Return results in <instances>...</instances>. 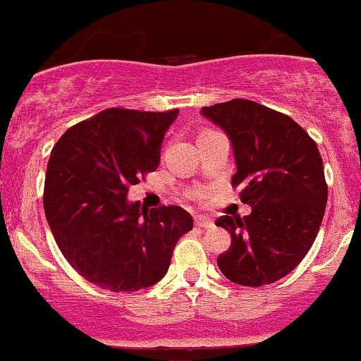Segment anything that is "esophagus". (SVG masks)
I'll return each instance as SVG.
<instances>
[{"instance_id": "esophagus-1", "label": "esophagus", "mask_w": 361, "mask_h": 361, "mask_svg": "<svg viewBox=\"0 0 361 361\" xmlns=\"http://www.w3.org/2000/svg\"><path fill=\"white\" fill-rule=\"evenodd\" d=\"M195 224L198 228H212L214 226V221L212 219H209V217H205V216H196L195 217Z\"/></svg>"}]
</instances>
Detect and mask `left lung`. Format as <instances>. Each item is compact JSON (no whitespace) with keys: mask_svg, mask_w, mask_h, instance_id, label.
Returning a JSON list of instances; mask_svg holds the SVG:
<instances>
[{"mask_svg":"<svg viewBox=\"0 0 361 361\" xmlns=\"http://www.w3.org/2000/svg\"><path fill=\"white\" fill-rule=\"evenodd\" d=\"M202 116L230 138L237 163L231 184L240 185V200L251 205L249 216L216 221L231 235L217 267L240 286L276 283L305 258L326 209L316 142L290 116L251 99L203 106Z\"/></svg>","mask_w":361,"mask_h":361,"instance_id":"1","label":"left lung"}]
</instances>
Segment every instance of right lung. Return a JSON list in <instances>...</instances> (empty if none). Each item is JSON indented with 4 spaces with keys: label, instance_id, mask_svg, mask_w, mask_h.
Segmentation results:
<instances>
[{
    "label": "right lung",
    "instance_id": "1",
    "mask_svg": "<svg viewBox=\"0 0 361 361\" xmlns=\"http://www.w3.org/2000/svg\"><path fill=\"white\" fill-rule=\"evenodd\" d=\"M177 116L106 109L71 126L52 149L45 217L66 262L103 290L138 291L161 281L177 240L192 230L180 207L144 210L126 196L158 169Z\"/></svg>",
    "mask_w": 361,
    "mask_h": 361
}]
</instances>
